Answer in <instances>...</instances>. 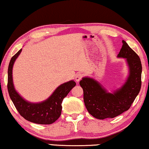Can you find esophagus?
Returning a JSON list of instances; mask_svg holds the SVG:
<instances>
[{
  "label": "esophagus",
  "instance_id": "34e87169",
  "mask_svg": "<svg viewBox=\"0 0 149 149\" xmlns=\"http://www.w3.org/2000/svg\"><path fill=\"white\" fill-rule=\"evenodd\" d=\"M83 74H82V73H78V74H77L76 76H75V81L78 83V82H79L82 79H83Z\"/></svg>",
  "mask_w": 149,
  "mask_h": 149
}]
</instances>
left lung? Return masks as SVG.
Returning <instances> with one entry per match:
<instances>
[{"mask_svg":"<svg viewBox=\"0 0 149 149\" xmlns=\"http://www.w3.org/2000/svg\"><path fill=\"white\" fill-rule=\"evenodd\" d=\"M122 43L118 56L126 58L130 68V75L121 89L113 93H109L92 79L83 78L79 83L83 89L86 108L91 115L97 119L113 118L128 110L141 90V59L125 41L122 40Z\"/></svg>","mask_w":149,"mask_h":149,"instance_id":"obj_1","label":"left lung"}]
</instances>
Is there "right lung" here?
<instances>
[{
    "label": "right lung",
    "instance_id": "right-lung-1",
    "mask_svg": "<svg viewBox=\"0 0 149 149\" xmlns=\"http://www.w3.org/2000/svg\"><path fill=\"white\" fill-rule=\"evenodd\" d=\"M21 50L22 49L17 52L11 58L8 64L7 89L10 97L19 114L25 120L39 124H52L56 121L61 115L62 101L70 90L75 87L76 83L70 81L62 84L44 102L40 103L27 102L16 92L13 83V66Z\"/></svg>",
    "mask_w": 149,
    "mask_h": 149
}]
</instances>
